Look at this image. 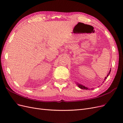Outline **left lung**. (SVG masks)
<instances>
[{"label":"left lung","mask_w":123,"mask_h":123,"mask_svg":"<svg viewBox=\"0 0 123 123\" xmlns=\"http://www.w3.org/2000/svg\"><path fill=\"white\" fill-rule=\"evenodd\" d=\"M110 72H111V69L110 70V71H109V73H108V74H107V76L106 77H105V79H104V81H105L106 79H107V77L109 76V75L110 74ZM104 81H103V83L104 82ZM77 84V86L79 87L80 88V89H85V90H90V89H89L88 88H87V87H85V86H83V85H81V84H79V83H77V84ZM94 88H92L91 89V90H93V89Z\"/></svg>","instance_id":"1"}]
</instances>
